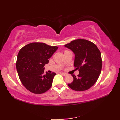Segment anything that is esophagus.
<instances>
[{"instance_id": "1", "label": "esophagus", "mask_w": 120, "mask_h": 120, "mask_svg": "<svg viewBox=\"0 0 120 120\" xmlns=\"http://www.w3.org/2000/svg\"><path fill=\"white\" fill-rule=\"evenodd\" d=\"M61 74L63 76H65L67 75V74H66V73H61Z\"/></svg>"}]
</instances>
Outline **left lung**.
Masks as SVG:
<instances>
[{
  "label": "left lung",
  "instance_id": "obj_1",
  "mask_svg": "<svg viewBox=\"0 0 120 120\" xmlns=\"http://www.w3.org/2000/svg\"><path fill=\"white\" fill-rule=\"evenodd\" d=\"M64 46L75 54L74 65L79 71L78 77L72 74L74 79L68 86L77 91L90 89L98 80L102 68L100 51L95 44L85 39L73 40Z\"/></svg>",
  "mask_w": 120,
  "mask_h": 120
}]
</instances>
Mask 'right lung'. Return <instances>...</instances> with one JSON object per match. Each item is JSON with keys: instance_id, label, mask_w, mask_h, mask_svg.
I'll return each mask as SVG.
<instances>
[{"instance_id": "right-lung-1", "label": "right lung", "mask_w": 120, "mask_h": 120, "mask_svg": "<svg viewBox=\"0 0 120 120\" xmlns=\"http://www.w3.org/2000/svg\"><path fill=\"white\" fill-rule=\"evenodd\" d=\"M58 48L44 43L34 42L20 49L16 69L20 80L28 90L35 94H42L50 88L56 74L46 72L44 74V67Z\"/></svg>"}]
</instances>
